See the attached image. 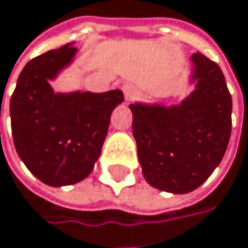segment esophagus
<instances>
[{
	"label": "esophagus",
	"instance_id": "1",
	"mask_svg": "<svg viewBox=\"0 0 248 248\" xmlns=\"http://www.w3.org/2000/svg\"><path fill=\"white\" fill-rule=\"evenodd\" d=\"M123 92H124V96H125V100L131 102L137 96V86L134 83H131V82H127V83L123 85Z\"/></svg>",
	"mask_w": 248,
	"mask_h": 248
}]
</instances>
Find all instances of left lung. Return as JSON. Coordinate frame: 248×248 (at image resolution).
Returning a JSON list of instances; mask_svg holds the SVG:
<instances>
[{"label": "left lung", "instance_id": "left-lung-1", "mask_svg": "<svg viewBox=\"0 0 248 248\" xmlns=\"http://www.w3.org/2000/svg\"><path fill=\"white\" fill-rule=\"evenodd\" d=\"M195 89L180 105H130L145 180L160 191L187 194L208 179L226 152L232 96L217 62L191 56Z\"/></svg>", "mask_w": 248, "mask_h": 248}]
</instances>
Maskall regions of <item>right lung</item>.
<instances>
[{
	"instance_id": "right-lung-1",
	"label": "right lung",
	"mask_w": 248,
	"mask_h": 248,
	"mask_svg": "<svg viewBox=\"0 0 248 248\" xmlns=\"http://www.w3.org/2000/svg\"><path fill=\"white\" fill-rule=\"evenodd\" d=\"M72 43L31 60L11 96L12 138L19 157L44 184L61 187L92 173L107 135L110 116L123 100L105 93H56L50 81L72 62Z\"/></svg>"
}]
</instances>
